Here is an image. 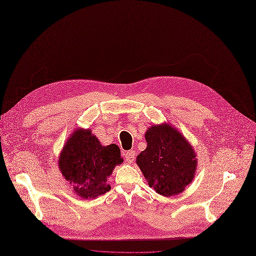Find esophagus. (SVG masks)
<instances>
[{
    "instance_id": "esophagus-1",
    "label": "esophagus",
    "mask_w": 256,
    "mask_h": 256,
    "mask_svg": "<svg viewBox=\"0 0 256 256\" xmlns=\"http://www.w3.org/2000/svg\"><path fill=\"white\" fill-rule=\"evenodd\" d=\"M134 157H136V153L134 150H130L124 154V159L128 162V164H132V162L134 160Z\"/></svg>"
}]
</instances>
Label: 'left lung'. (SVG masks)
I'll list each match as a JSON object with an SVG mask.
<instances>
[{"label":"left lung","mask_w":256,"mask_h":256,"mask_svg":"<svg viewBox=\"0 0 256 256\" xmlns=\"http://www.w3.org/2000/svg\"><path fill=\"white\" fill-rule=\"evenodd\" d=\"M145 138L147 147L136 164L150 188L166 197L182 193L196 174L198 159L193 146L168 122L149 128Z\"/></svg>","instance_id":"obj_1"}]
</instances>
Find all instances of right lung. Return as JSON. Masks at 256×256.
Returning a JSON list of instances; mask_svg holds the SVG:
<instances>
[{"mask_svg": "<svg viewBox=\"0 0 256 256\" xmlns=\"http://www.w3.org/2000/svg\"><path fill=\"white\" fill-rule=\"evenodd\" d=\"M124 162L118 145L103 146L92 130L78 128L68 136L59 154L58 168L72 191L92 199L111 189L107 178Z\"/></svg>", "mask_w": 256, "mask_h": 256, "instance_id": "add662e5", "label": "right lung"}]
</instances>
